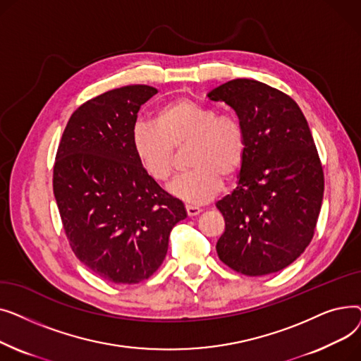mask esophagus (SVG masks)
<instances>
[{
    "mask_svg": "<svg viewBox=\"0 0 361 361\" xmlns=\"http://www.w3.org/2000/svg\"><path fill=\"white\" fill-rule=\"evenodd\" d=\"M185 211H187L188 216H196V215H199L202 212V209H200L199 206H192V204H187L185 206Z\"/></svg>",
    "mask_w": 361,
    "mask_h": 361,
    "instance_id": "34e87169",
    "label": "esophagus"
}]
</instances>
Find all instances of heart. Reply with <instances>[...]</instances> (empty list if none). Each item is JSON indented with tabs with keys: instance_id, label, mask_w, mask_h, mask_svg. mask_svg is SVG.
<instances>
[{
	"instance_id": "1",
	"label": "heart",
	"mask_w": 361,
	"mask_h": 361,
	"mask_svg": "<svg viewBox=\"0 0 361 361\" xmlns=\"http://www.w3.org/2000/svg\"><path fill=\"white\" fill-rule=\"evenodd\" d=\"M188 142L195 168L171 184L169 193L185 203L202 204L219 192L222 174H235L244 161L245 133L240 120L188 98H177L158 109L155 124L139 121L131 130L139 164L161 183L173 176L174 146Z\"/></svg>"
}]
</instances>
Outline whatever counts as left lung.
Returning a JSON list of instances; mask_svg holds the SVG:
<instances>
[{
  "label": "left lung",
  "mask_w": 361,
  "mask_h": 361,
  "mask_svg": "<svg viewBox=\"0 0 361 361\" xmlns=\"http://www.w3.org/2000/svg\"><path fill=\"white\" fill-rule=\"evenodd\" d=\"M231 106L245 133L234 192L216 202L225 231L219 259L238 274L282 271L313 238L324 199V171L307 120L288 94L252 79L207 93Z\"/></svg>",
  "instance_id": "1"
}]
</instances>
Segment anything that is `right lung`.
Wrapping results in <instances>:
<instances>
[{"instance_id": "1", "label": "right lung", "mask_w": 361, "mask_h": 361, "mask_svg": "<svg viewBox=\"0 0 361 361\" xmlns=\"http://www.w3.org/2000/svg\"><path fill=\"white\" fill-rule=\"evenodd\" d=\"M158 90L105 92L70 117L54 165V196L74 255L101 278L137 283L154 275L184 203L146 174L131 146L140 106Z\"/></svg>"}]
</instances>
